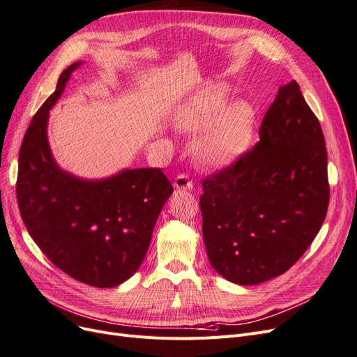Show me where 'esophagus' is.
<instances>
[{"label":"esophagus","mask_w":357,"mask_h":357,"mask_svg":"<svg viewBox=\"0 0 357 357\" xmlns=\"http://www.w3.org/2000/svg\"><path fill=\"white\" fill-rule=\"evenodd\" d=\"M174 188L176 189H186V190H192L193 189V181L189 178L188 174H178L174 178Z\"/></svg>","instance_id":"34e87169"}]
</instances>
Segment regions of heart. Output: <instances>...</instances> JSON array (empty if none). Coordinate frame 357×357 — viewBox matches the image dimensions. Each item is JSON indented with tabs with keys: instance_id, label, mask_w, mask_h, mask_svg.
Masks as SVG:
<instances>
[{
	"instance_id": "b5f03b06",
	"label": "heart",
	"mask_w": 357,
	"mask_h": 357,
	"mask_svg": "<svg viewBox=\"0 0 357 357\" xmlns=\"http://www.w3.org/2000/svg\"><path fill=\"white\" fill-rule=\"evenodd\" d=\"M230 91L224 83L211 84L190 95L174 114L178 132L195 133L209 121L196 144L197 156L208 167L237 161L253 144L258 111L248 99L227 104Z\"/></svg>"
}]
</instances>
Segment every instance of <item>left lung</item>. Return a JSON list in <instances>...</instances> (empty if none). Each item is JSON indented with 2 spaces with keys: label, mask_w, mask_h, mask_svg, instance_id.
Wrapping results in <instances>:
<instances>
[{
  "label": "left lung",
  "mask_w": 357,
  "mask_h": 357,
  "mask_svg": "<svg viewBox=\"0 0 357 357\" xmlns=\"http://www.w3.org/2000/svg\"><path fill=\"white\" fill-rule=\"evenodd\" d=\"M326 160L319 120L291 80L268 108L255 148L202 181V234L220 275L255 286L302 258L330 204Z\"/></svg>",
  "instance_id": "1"
}]
</instances>
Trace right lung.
<instances>
[{
  "label": "right lung",
  "instance_id": "right-lung-1",
  "mask_svg": "<svg viewBox=\"0 0 357 357\" xmlns=\"http://www.w3.org/2000/svg\"><path fill=\"white\" fill-rule=\"evenodd\" d=\"M80 64L63 71L55 92L27 127L16 195L27 231L56 268L93 287H116L144 261L173 186L160 168L83 180L56 165L47 136L50 109Z\"/></svg>",
  "mask_w": 357,
  "mask_h": 357
}]
</instances>
